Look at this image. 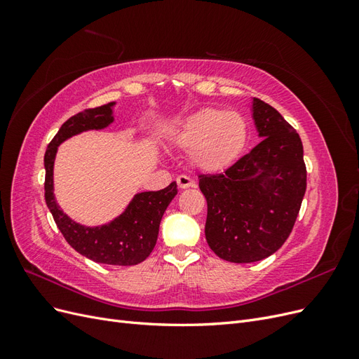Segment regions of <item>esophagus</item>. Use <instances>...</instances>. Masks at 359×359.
Instances as JSON below:
<instances>
[{
    "label": "esophagus",
    "instance_id": "obj_1",
    "mask_svg": "<svg viewBox=\"0 0 359 359\" xmlns=\"http://www.w3.org/2000/svg\"><path fill=\"white\" fill-rule=\"evenodd\" d=\"M177 184H178L180 189L196 187V184H194V181H193L190 177H187V175H180V177L177 178Z\"/></svg>",
    "mask_w": 359,
    "mask_h": 359
}]
</instances>
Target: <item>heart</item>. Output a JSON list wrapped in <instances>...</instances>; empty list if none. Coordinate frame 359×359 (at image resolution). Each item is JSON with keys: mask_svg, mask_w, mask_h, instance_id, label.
Returning <instances> with one entry per match:
<instances>
[{"mask_svg": "<svg viewBox=\"0 0 359 359\" xmlns=\"http://www.w3.org/2000/svg\"><path fill=\"white\" fill-rule=\"evenodd\" d=\"M247 123L236 111L203 107L173 126L172 144L189 149V160L201 172L215 173L229 168L247 144Z\"/></svg>", "mask_w": 359, "mask_h": 359, "instance_id": "obj_1", "label": "heart"}]
</instances>
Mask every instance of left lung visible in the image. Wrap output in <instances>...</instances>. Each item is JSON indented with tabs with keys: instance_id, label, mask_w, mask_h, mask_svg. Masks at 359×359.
<instances>
[{
	"instance_id": "1",
	"label": "left lung",
	"mask_w": 359,
	"mask_h": 359,
	"mask_svg": "<svg viewBox=\"0 0 359 359\" xmlns=\"http://www.w3.org/2000/svg\"><path fill=\"white\" fill-rule=\"evenodd\" d=\"M260 142L217 175H199L208 203L205 238L233 264L262 260L285 244L307 187L301 137L268 103L253 99Z\"/></svg>"
}]
</instances>
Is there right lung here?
Returning <instances> with one entry per match:
<instances>
[{
  "mask_svg": "<svg viewBox=\"0 0 359 359\" xmlns=\"http://www.w3.org/2000/svg\"><path fill=\"white\" fill-rule=\"evenodd\" d=\"M115 102L86 109L69 118L50 140L45 154V199L66 241L94 262L106 265H137L149 256L157 243L161 217L177 196V182L158 191L136 193L127 208L114 220L100 226H85L64 212L53 194V163L64 140L90 130H103L114 121Z\"/></svg>",
  "mask_w": 359,
  "mask_h": 359,
  "instance_id": "add662e5",
  "label": "right lung"
}]
</instances>
